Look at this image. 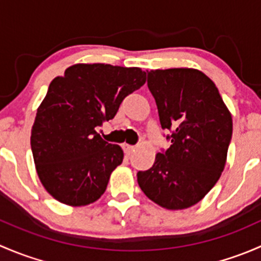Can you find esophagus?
Wrapping results in <instances>:
<instances>
[{"instance_id":"1","label":"esophagus","mask_w":261,"mask_h":261,"mask_svg":"<svg viewBox=\"0 0 261 261\" xmlns=\"http://www.w3.org/2000/svg\"><path fill=\"white\" fill-rule=\"evenodd\" d=\"M122 147H123V151H125V154L127 155V156H130V155L133 154V151H135V146L128 145V144H123Z\"/></svg>"}]
</instances>
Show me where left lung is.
Listing matches in <instances>:
<instances>
[{"label": "left lung", "mask_w": 261, "mask_h": 261, "mask_svg": "<svg viewBox=\"0 0 261 261\" xmlns=\"http://www.w3.org/2000/svg\"><path fill=\"white\" fill-rule=\"evenodd\" d=\"M162 128L172 145L138 173L144 194L163 208L186 210L204 198L225 169L232 117L212 80L193 68L147 70Z\"/></svg>", "instance_id": "1"}]
</instances>
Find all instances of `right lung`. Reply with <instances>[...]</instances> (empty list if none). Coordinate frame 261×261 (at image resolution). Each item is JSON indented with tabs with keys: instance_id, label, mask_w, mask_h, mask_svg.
Listing matches in <instances>:
<instances>
[{
	"instance_id": "add662e5",
	"label": "right lung",
	"mask_w": 261,
	"mask_h": 261,
	"mask_svg": "<svg viewBox=\"0 0 261 261\" xmlns=\"http://www.w3.org/2000/svg\"><path fill=\"white\" fill-rule=\"evenodd\" d=\"M145 81L138 67L78 63L50 82L30 143L39 179L53 198L81 207L105 193L123 151L96 127L114 118L122 99Z\"/></svg>"
}]
</instances>
